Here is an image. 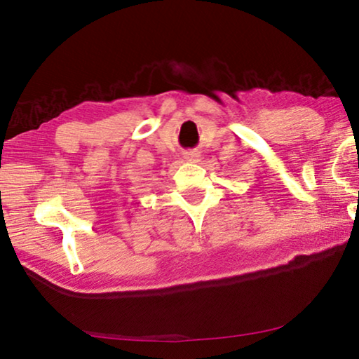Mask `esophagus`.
<instances>
[{
  "label": "esophagus",
  "mask_w": 359,
  "mask_h": 359,
  "mask_svg": "<svg viewBox=\"0 0 359 359\" xmlns=\"http://www.w3.org/2000/svg\"><path fill=\"white\" fill-rule=\"evenodd\" d=\"M184 156H185L187 161H198L199 156H201V154H199L198 150H187Z\"/></svg>",
  "instance_id": "esophagus-1"
}]
</instances>
